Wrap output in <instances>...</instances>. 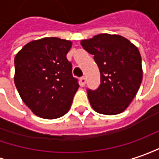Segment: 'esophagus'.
I'll return each instance as SVG.
<instances>
[{"label": "esophagus", "mask_w": 159, "mask_h": 159, "mask_svg": "<svg viewBox=\"0 0 159 159\" xmlns=\"http://www.w3.org/2000/svg\"><path fill=\"white\" fill-rule=\"evenodd\" d=\"M85 83H86V78L83 76V77H81L80 78V85L82 86V87H84V85H85Z\"/></svg>", "instance_id": "34e87169"}]
</instances>
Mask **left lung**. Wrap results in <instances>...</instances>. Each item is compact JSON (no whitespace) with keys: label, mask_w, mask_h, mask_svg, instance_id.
Listing matches in <instances>:
<instances>
[{"label":"left lung","mask_w":159,"mask_h":159,"mask_svg":"<svg viewBox=\"0 0 159 159\" xmlns=\"http://www.w3.org/2000/svg\"><path fill=\"white\" fill-rule=\"evenodd\" d=\"M83 48L93 55L101 84L87 89L94 111L116 115L127 109L136 97L143 79L142 59L138 48L118 34H100L81 41Z\"/></svg>","instance_id":"obj_1"}]
</instances>
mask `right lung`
Returning <instances> with one entry per match:
<instances>
[{"label": "right lung", "instance_id": "right-lung-1", "mask_svg": "<svg viewBox=\"0 0 159 159\" xmlns=\"http://www.w3.org/2000/svg\"><path fill=\"white\" fill-rule=\"evenodd\" d=\"M72 43L45 37L26 44L15 57V84L23 102L36 116L61 117L79 88L67 53Z\"/></svg>", "mask_w": 159, "mask_h": 159}]
</instances>
